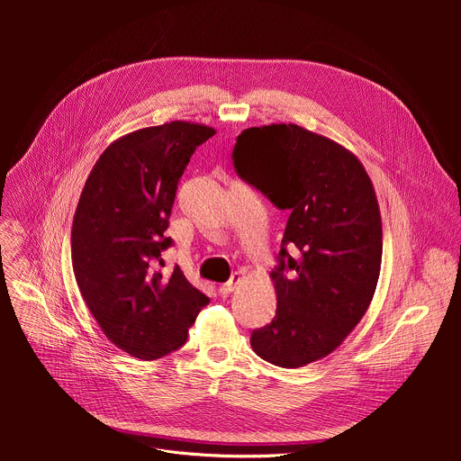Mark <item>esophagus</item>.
<instances>
[{
	"instance_id": "1",
	"label": "esophagus",
	"mask_w": 461,
	"mask_h": 461,
	"mask_svg": "<svg viewBox=\"0 0 461 461\" xmlns=\"http://www.w3.org/2000/svg\"><path fill=\"white\" fill-rule=\"evenodd\" d=\"M240 281H242V276H240L239 272H235L228 283H224V285L219 286V292H221L222 295H228V294H231V292L240 285Z\"/></svg>"
}]
</instances>
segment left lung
I'll return each instance as SVG.
<instances>
[{
  "instance_id": "obj_1",
  "label": "left lung",
  "mask_w": 461,
  "mask_h": 461,
  "mask_svg": "<svg viewBox=\"0 0 461 461\" xmlns=\"http://www.w3.org/2000/svg\"><path fill=\"white\" fill-rule=\"evenodd\" d=\"M233 164L290 212L270 274L276 317L253 330L251 348L283 368L322 359L357 326L377 286L383 228L372 180L350 149L295 123L244 129ZM286 245L300 253L288 256Z\"/></svg>"
}]
</instances>
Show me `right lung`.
Segmentation results:
<instances>
[{"instance_id": "obj_1", "label": "right lung", "mask_w": 461, "mask_h": 461, "mask_svg": "<svg viewBox=\"0 0 461 461\" xmlns=\"http://www.w3.org/2000/svg\"><path fill=\"white\" fill-rule=\"evenodd\" d=\"M215 135L175 120L137 129L105 148L82 189L71 230L80 294L105 338L129 356L153 361L180 348L210 299L178 267L160 274L164 235L196 146Z\"/></svg>"}]
</instances>
